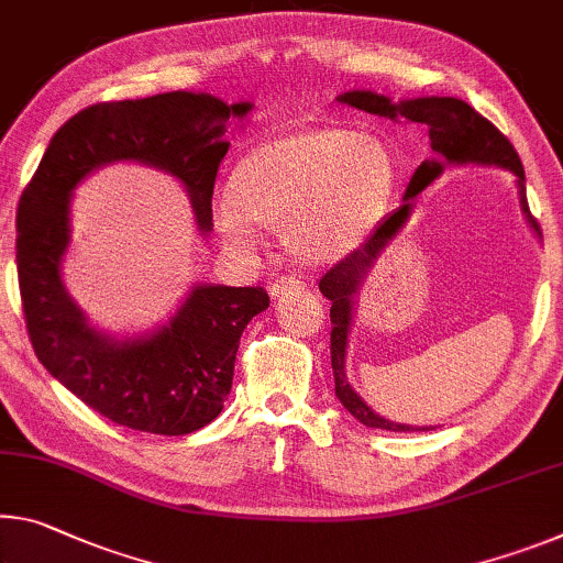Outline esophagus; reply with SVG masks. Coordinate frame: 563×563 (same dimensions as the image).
I'll use <instances>...</instances> for the list:
<instances>
[{
	"mask_svg": "<svg viewBox=\"0 0 563 563\" xmlns=\"http://www.w3.org/2000/svg\"><path fill=\"white\" fill-rule=\"evenodd\" d=\"M300 290H306V285H302V280H298V278H278L275 283H271V296L275 298V300H280V298H288V296H298Z\"/></svg>",
	"mask_w": 563,
	"mask_h": 563,
	"instance_id": "1",
	"label": "esophagus"
}]
</instances>
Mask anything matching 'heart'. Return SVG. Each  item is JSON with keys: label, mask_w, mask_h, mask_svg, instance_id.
Here are the masks:
<instances>
[{"label": "heart", "mask_w": 563, "mask_h": 563, "mask_svg": "<svg viewBox=\"0 0 563 563\" xmlns=\"http://www.w3.org/2000/svg\"><path fill=\"white\" fill-rule=\"evenodd\" d=\"M396 155L376 135L310 128L250 150L218 195L216 225L250 245L255 225L285 233L302 263H333L358 247L386 216L396 190Z\"/></svg>", "instance_id": "1"}]
</instances>
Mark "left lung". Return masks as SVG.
Segmentation results:
<instances>
[{"label":"left lung","instance_id":"8db88e82","mask_svg":"<svg viewBox=\"0 0 563 563\" xmlns=\"http://www.w3.org/2000/svg\"><path fill=\"white\" fill-rule=\"evenodd\" d=\"M338 102L351 104L355 110L378 114V118L386 120H408L426 124L435 157L423 159V163L418 165L406 187L404 205L390 212L388 218H383L378 222V228L371 233V238L365 240L358 250L347 253L341 263L330 267L318 283L320 292L333 302V306H330V323H333L330 325L333 328L330 330V365H333L335 396L347 413L358 418V421L368 428H383V431H431L433 426H406L378 416L376 410L368 408V404L355 394L351 383H347L345 353L347 333H351L355 313V298H358L361 285L365 280V275L371 273L373 263L378 261V255L386 250V245L400 233V228L406 225L416 195L426 190V187L443 173L445 165H496L508 169V173H514L516 185H519L523 216L533 228V233L541 238L539 222L533 220L529 202H526L523 165L511 142H508L486 118H481L474 107L463 100H456V97H416V100L390 102L388 97L371 92V89H351V92L338 95Z\"/></svg>","mask_w":563,"mask_h":563}]
</instances>
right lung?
Listing matches in <instances>:
<instances>
[{
  "label": "right lung",
  "instance_id": "right-lung-1",
  "mask_svg": "<svg viewBox=\"0 0 563 563\" xmlns=\"http://www.w3.org/2000/svg\"><path fill=\"white\" fill-rule=\"evenodd\" d=\"M250 110V102L228 104L205 92L92 104L55 132L24 187L16 275L26 333L44 368L114 423L185 435L218 418L233 388L240 335L271 298L263 288L195 285L169 323L132 338L102 333L62 280L73 190L112 163L157 167L183 183L198 230L208 235L228 124Z\"/></svg>",
  "mask_w": 563,
  "mask_h": 563
}]
</instances>
